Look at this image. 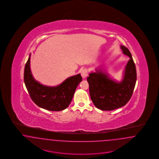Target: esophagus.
I'll return each mask as SVG.
<instances>
[{
  "mask_svg": "<svg viewBox=\"0 0 159 159\" xmlns=\"http://www.w3.org/2000/svg\"><path fill=\"white\" fill-rule=\"evenodd\" d=\"M81 75L82 76L83 78L86 77L88 75V69L87 68H84L82 70L81 72Z\"/></svg>",
  "mask_w": 159,
  "mask_h": 159,
  "instance_id": "obj_1",
  "label": "esophagus"
}]
</instances>
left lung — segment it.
Listing matches in <instances>:
<instances>
[{
  "instance_id": "8db88e82",
  "label": "left lung",
  "mask_w": 159,
  "mask_h": 159,
  "mask_svg": "<svg viewBox=\"0 0 159 159\" xmlns=\"http://www.w3.org/2000/svg\"><path fill=\"white\" fill-rule=\"evenodd\" d=\"M123 53L129 57L121 82L111 79L101 71L91 73L87 78L91 99L97 108L102 111H111L125 106L130 98L136 81V70L131 53L121 45Z\"/></svg>"
}]
</instances>
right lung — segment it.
<instances>
[{
  "instance_id": "1",
  "label": "right lung",
  "mask_w": 159,
  "mask_h": 159,
  "mask_svg": "<svg viewBox=\"0 0 159 159\" xmlns=\"http://www.w3.org/2000/svg\"><path fill=\"white\" fill-rule=\"evenodd\" d=\"M30 55L27 61L24 80L31 99L37 106L49 111H61L70 104L76 88L82 80L80 74L68 77L55 87H49L36 81L31 73Z\"/></svg>"
}]
</instances>
